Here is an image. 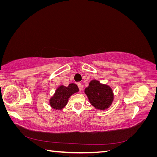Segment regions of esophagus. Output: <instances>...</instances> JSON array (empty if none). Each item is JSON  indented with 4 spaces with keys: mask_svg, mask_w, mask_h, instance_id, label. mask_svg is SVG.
I'll return each mask as SVG.
<instances>
[{
    "mask_svg": "<svg viewBox=\"0 0 157 157\" xmlns=\"http://www.w3.org/2000/svg\"><path fill=\"white\" fill-rule=\"evenodd\" d=\"M77 86H78V88H79V90H80V91H81V90H82V85L81 84V83H80V82L77 83Z\"/></svg>",
    "mask_w": 157,
    "mask_h": 157,
    "instance_id": "34e87169",
    "label": "esophagus"
}]
</instances>
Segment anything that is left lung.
<instances>
[{
	"label": "left lung",
	"instance_id": "obj_1",
	"mask_svg": "<svg viewBox=\"0 0 157 157\" xmlns=\"http://www.w3.org/2000/svg\"><path fill=\"white\" fill-rule=\"evenodd\" d=\"M90 104L96 109L105 110L111 105L114 99L112 88L97 80H92L84 90Z\"/></svg>",
	"mask_w": 157,
	"mask_h": 157
}]
</instances>
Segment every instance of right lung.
<instances>
[{
  "label": "right lung",
  "instance_id": "add662e5",
  "mask_svg": "<svg viewBox=\"0 0 157 157\" xmlns=\"http://www.w3.org/2000/svg\"><path fill=\"white\" fill-rule=\"evenodd\" d=\"M79 91L77 84H69L68 86L61 85L56 90L55 93L49 100L50 107L56 110H61L67 105L70 96Z\"/></svg>",
  "mask_w": 157,
  "mask_h": 157
}]
</instances>
